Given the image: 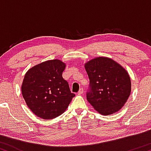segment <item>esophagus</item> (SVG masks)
I'll use <instances>...</instances> for the list:
<instances>
[{"label": "esophagus", "instance_id": "obj_1", "mask_svg": "<svg viewBox=\"0 0 151 151\" xmlns=\"http://www.w3.org/2000/svg\"><path fill=\"white\" fill-rule=\"evenodd\" d=\"M83 93H84V89H83L82 88H81V89L79 90V91H78L77 93H78V94H79V95H81V94H82Z\"/></svg>", "mask_w": 151, "mask_h": 151}]
</instances>
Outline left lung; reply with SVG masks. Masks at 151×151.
<instances>
[{"mask_svg":"<svg viewBox=\"0 0 151 151\" xmlns=\"http://www.w3.org/2000/svg\"><path fill=\"white\" fill-rule=\"evenodd\" d=\"M89 79L86 99L99 113L109 115L120 110L131 93V79L120 65L107 58L85 65Z\"/></svg>","mask_w":151,"mask_h":151,"instance_id":"8db88e82","label":"left lung"}]
</instances>
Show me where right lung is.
Wrapping results in <instances>:
<instances>
[{
  "instance_id": "obj_1",
  "label": "right lung",
  "mask_w": 151,
  "mask_h": 151,
  "mask_svg": "<svg viewBox=\"0 0 151 151\" xmlns=\"http://www.w3.org/2000/svg\"><path fill=\"white\" fill-rule=\"evenodd\" d=\"M65 64L49 60L27 72L22 84L24 99L33 113L43 119L59 116L66 110L75 94L62 77Z\"/></svg>"
}]
</instances>
